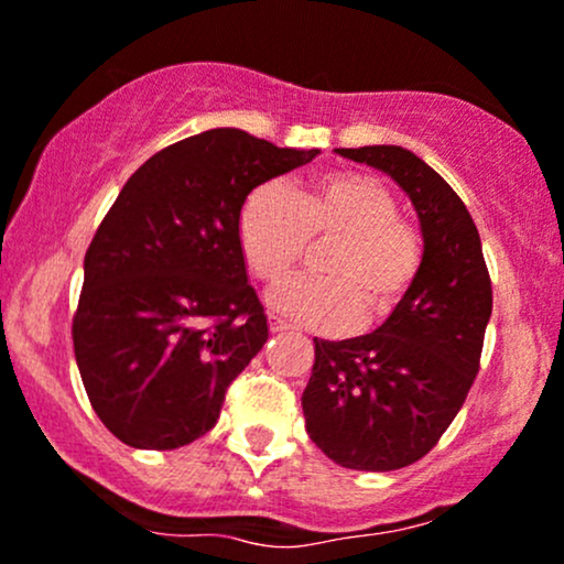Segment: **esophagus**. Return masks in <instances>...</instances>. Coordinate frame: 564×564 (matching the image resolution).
<instances>
[{
  "label": "esophagus",
  "instance_id": "esophagus-1",
  "mask_svg": "<svg viewBox=\"0 0 564 564\" xmlns=\"http://www.w3.org/2000/svg\"><path fill=\"white\" fill-rule=\"evenodd\" d=\"M289 329H292V324H286L281 316H275V313H272V316H270V332H275V335H283V332H289Z\"/></svg>",
  "mask_w": 564,
  "mask_h": 564
}]
</instances>
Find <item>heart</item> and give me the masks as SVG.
I'll use <instances>...</instances> for the list:
<instances>
[{"label":"heart","instance_id":"1","mask_svg":"<svg viewBox=\"0 0 564 564\" xmlns=\"http://www.w3.org/2000/svg\"><path fill=\"white\" fill-rule=\"evenodd\" d=\"M242 253L259 281L278 286L318 257L322 278L272 292V305L294 322L322 332L372 327L411 294L426 262L424 229L402 216L383 181L351 170L313 177L292 199L278 186L248 194L237 218Z\"/></svg>","mask_w":564,"mask_h":564}]
</instances>
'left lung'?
I'll list each match as a JSON object with an SVG mask.
<instances>
[{
  "label": "left lung",
  "instance_id": "left-lung-1",
  "mask_svg": "<svg viewBox=\"0 0 564 564\" xmlns=\"http://www.w3.org/2000/svg\"><path fill=\"white\" fill-rule=\"evenodd\" d=\"M394 177L422 221L426 262L416 286L370 335L313 340L302 391L311 441L351 470H400L437 446L481 367L491 281L465 203L400 145L337 148Z\"/></svg>",
  "mask_w": 564,
  "mask_h": 564
}]
</instances>
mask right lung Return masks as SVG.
<instances>
[{"mask_svg":"<svg viewBox=\"0 0 564 564\" xmlns=\"http://www.w3.org/2000/svg\"><path fill=\"white\" fill-rule=\"evenodd\" d=\"M316 153L210 129L123 183L86 251L73 316L88 402L118 441L167 452L216 426L270 335L246 275L240 207Z\"/></svg>","mask_w":564,"mask_h":564,"instance_id":"right-lung-1","label":"right lung"}]
</instances>
